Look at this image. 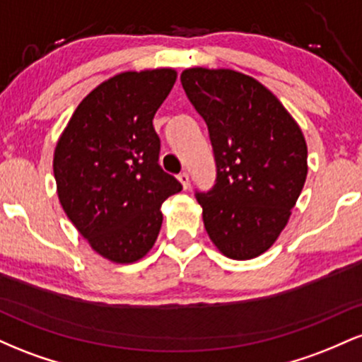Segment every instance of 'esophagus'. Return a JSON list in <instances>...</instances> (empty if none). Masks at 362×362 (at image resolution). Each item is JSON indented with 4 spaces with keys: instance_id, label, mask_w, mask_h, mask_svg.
<instances>
[{
    "instance_id": "obj_1",
    "label": "esophagus",
    "mask_w": 362,
    "mask_h": 362,
    "mask_svg": "<svg viewBox=\"0 0 362 362\" xmlns=\"http://www.w3.org/2000/svg\"><path fill=\"white\" fill-rule=\"evenodd\" d=\"M178 180H180L182 187H184V189H187V187H189V184H190V177H189V173H187V172H182L180 175H178Z\"/></svg>"
}]
</instances>
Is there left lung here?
Returning <instances> with one entry per match:
<instances>
[{
  "label": "left lung",
  "instance_id": "1",
  "mask_svg": "<svg viewBox=\"0 0 362 362\" xmlns=\"http://www.w3.org/2000/svg\"><path fill=\"white\" fill-rule=\"evenodd\" d=\"M187 98L204 119L216 163L214 185L195 190L216 247L248 260L272 247L308 173L300 126L276 97L231 69H185Z\"/></svg>",
  "mask_w": 362,
  "mask_h": 362
}]
</instances>
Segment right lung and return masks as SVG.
Masks as SVG:
<instances>
[{
	"instance_id": "right-lung-1",
	"label": "right lung",
	"mask_w": 362,
	"mask_h": 362,
	"mask_svg": "<svg viewBox=\"0 0 362 362\" xmlns=\"http://www.w3.org/2000/svg\"><path fill=\"white\" fill-rule=\"evenodd\" d=\"M175 80L165 68L103 81L83 98L54 151L62 209L95 252L117 264L146 255L163 223L161 204L182 190L158 163L153 127Z\"/></svg>"
}]
</instances>
